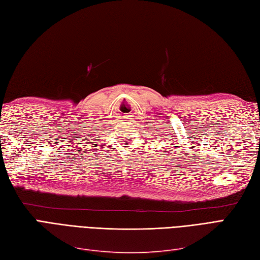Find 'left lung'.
<instances>
[{"instance_id": "8db88e82", "label": "left lung", "mask_w": 260, "mask_h": 260, "mask_svg": "<svg viewBox=\"0 0 260 260\" xmlns=\"http://www.w3.org/2000/svg\"><path fill=\"white\" fill-rule=\"evenodd\" d=\"M164 145H166V144H164Z\"/></svg>"}]
</instances>
